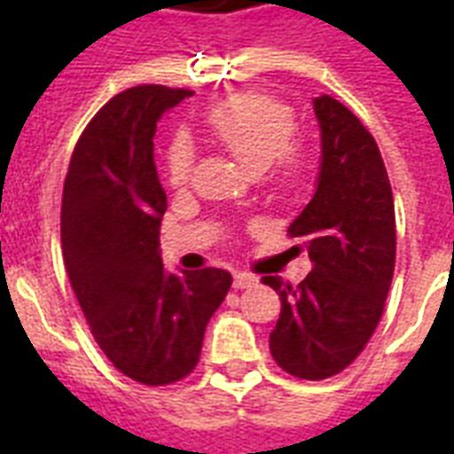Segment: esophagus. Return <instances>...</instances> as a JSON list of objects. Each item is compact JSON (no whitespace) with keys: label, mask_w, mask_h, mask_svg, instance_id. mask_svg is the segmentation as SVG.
I'll return each mask as SVG.
<instances>
[{"label":"esophagus","mask_w":454,"mask_h":454,"mask_svg":"<svg viewBox=\"0 0 454 454\" xmlns=\"http://www.w3.org/2000/svg\"><path fill=\"white\" fill-rule=\"evenodd\" d=\"M256 283V278L252 273H245V270H238L233 276V287L238 290H245V287H252Z\"/></svg>","instance_id":"esophagus-1"}]
</instances>
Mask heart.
Here are the masks:
<instances>
[{
  "label": "heart",
  "instance_id": "obj_1",
  "mask_svg": "<svg viewBox=\"0 0 454 454\" xmlns=\"http://www.w3.org/2000/svg\"><path fill=\"white\" fill-rule=\"evenodd\" d=\"M207 129L231 155L249 171L269 169L278 164V174H297L301 155L292 145L294 115L283 103L259 94H240L216 103L207 115ZM192 145L176 138L167 153V174L174 185H184L192 171Z\"/></svg>",
  "mask_w": 454,
  "mask_h": 454
}]
</instances>
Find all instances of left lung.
<instances>
[{"mask_svg": "<svg viewBox=\"0 0 454 454\" xmlns=\"http://www.w3.org/2000/svg\"><path fill=\"white\" fill-rule=\"evenodd\" d=\"M320 127L316 192L290 223L313 270L297 287L266 276L280 297L270 353L299 380H327L372 337L395 266V212L372 134L337 98H313Z\"/></svg>", "mask_w": 454, "mask_h": 454, "instance_id": "8db88e82", "label": "left lung"}]
</instances>
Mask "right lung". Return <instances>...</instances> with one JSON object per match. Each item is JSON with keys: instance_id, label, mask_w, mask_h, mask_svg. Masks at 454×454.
Listing matches in <instances>:
<instances>
[{"instance_id": "add662e5", "label": "right lung", "mask_w": 454, "mask_h": 454, "mask_svg": "<svg viewBox=\"0 0 454 454\" xmlns=\"http://www.w3.org/2000/svg\"><path fill=\"white\" fill-rule=\"evenodd\" d=\"M188 96L144 84L110 98L82 131L63 185L60 242L77 301L110 363L148 387L195 370L207 323L233 283L223 269L169 273L160 254L167 195L153 137Z\"/></svg>"}]
</instances>
